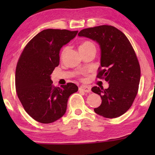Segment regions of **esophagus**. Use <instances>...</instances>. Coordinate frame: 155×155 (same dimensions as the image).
<instances>
[{"mask_svg": "<svg viewBox=\"0 0 155 155\" xmlns=\"http://www.w3.org/2000/svg\"><path fill=\"white\" fill-rule=\"evenodd\" d=\"M79 90L83 91H85L86 93H90L91 91V87L86 85H82L79 87Z\"/></svg>", "mask_w": 155, "mask_h": 155, "instance_id": "1", "label": "esophagus"}]
</instances>
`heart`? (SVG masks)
<instances>
[{
    "label": "heart",
    "instance_id": "heart-1",
    "mask_svg": "<svg viewBox=\"0 0 155 155\" xmlns=\"http://www.w3.org/2000/svg\"><path fill=\"white\" fill-rule=\"evenodd\" d=\"M91 48H95V46H94L93 43H91V41H84L80 44L79 47H78V49H79V51H85V50H87ZM66 49H67L66 47H65V48H63L61 51V56L64 55L65 51H66Z\"/></svg>",
    "mask_w": 155,
    "mask_h": 155
}]
</instances>
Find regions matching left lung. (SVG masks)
I'll return each mask as SVG.
<instances>
[{
    "mask_svg": "<svg viewBox=\"0 0 155 155\" xmlns=\"http://www.w3.org/2000/svg\"><path fill=\"white\" fill-rule=\"evenodd\" d=\"M78 35L99 44L101 67L97 78L109 84L107 89L97 86L91 88L102 99L101 104L94 111L107 118L125 114L137 96L141 76L140 64L129 40L121 31L110 25L85 28Z\"/></svg>",
    "mask_w": 155,
    "mask_h": 155,
    "instance_id": "1",
    "label": "left lung"
}]
</instances>
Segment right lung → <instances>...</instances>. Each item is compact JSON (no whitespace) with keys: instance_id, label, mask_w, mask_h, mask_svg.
<instances>
[{"instance_id":"1","label":"right lung","mask_w":155,"mask_h":155,"mask_svg":"<svg viewBox=\"0 0 155 155\" xmlns=\"http://www.w3.org/2000/svg\"><path fill=\"white\" fill-rule=\"evenodd\" d=\"M78 31L44 30L28 42L15 70V89L26 112L36 121L49 124L65 114L70 96L78 91L74 83L54 87L51 75L59 64V51Z\"/></svg>"}]
</instances>
